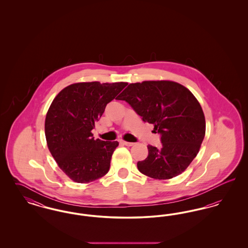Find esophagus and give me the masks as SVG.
I'll return each mask as SVG.
<instances>
[{
  "label": "esophagus",
  "instance_id": "34e87169",
  "mask_svg": "<svg viewBox=\"0 0 248 248\" xmlns=\"http://www.w3.org/2000/svg\"><path fill=\"white\" fill-rule=\"evenodd\" d=\"M121 143H122L123 145H125V146H128V147H131V146H133V145L135 144L134 142L124 141V140H122Z\"/></svg>",
  "mask_w": 248,
  "mask_h": 248
}]
</instances>
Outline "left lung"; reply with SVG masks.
Instances as JSON below:
<instances>
[{
    "label": "left lung",
    "instance_id": "obj_1",
    "mask_svg": "<svg viewBox=\"0 0 248 248\" xmlns=\"http://www.w3.org/2000/svg\"><path fill=\"white\" fill-rule=\"evenodd\" d=\"M117 99L126 101L161 136V148L149 145L139 170L155 179L181 174L199 153L205 135V119L195 96L175 82L146 81L130 83Z\"/></svg>",
    "mask_w": 248,
    "mask_h": 248
}]
</instances>
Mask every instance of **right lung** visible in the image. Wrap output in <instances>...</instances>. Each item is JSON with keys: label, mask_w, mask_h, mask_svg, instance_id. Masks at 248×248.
Here are the masks:
<instances>
[{"label": "right lung", "mask_w": 248, "mask_h": 248, "mask_svg": "<svg viewBox=\"0 0 248 248\" xmlns=\"http://www.w3.org/2000/svg\"><path fill=\"white\" fill-rule=\"evenodd\" d=\"M127 83H73L59 92L48 109L46 138L60 169L78 183L105 176L117 141L94 140L91 131Z\"/></svg>", "instance_id": "obj_1"}]
</instances>
